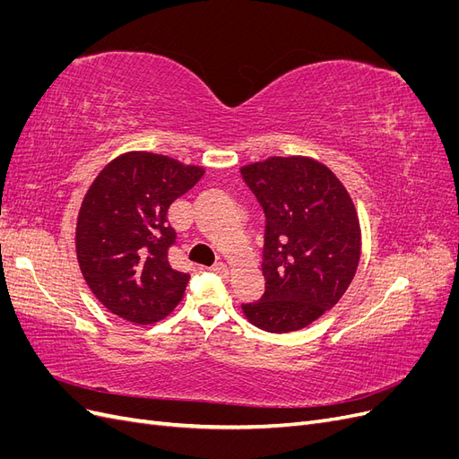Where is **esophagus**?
<instances>
[{
	"mask_svg": "<svg viewBox=\"0 0 459 459\" xmlns=\"http://www.w3.org/2000/svg\"><path fill=\"white\" fill-rule=\"evenodd\" d=\"M211 270H212L214 273L221 275V277H228V275H230V266H228V264H224V262H216Z\"/></svg>",
	"mask_w": 459,
	"mask_h": 459,
	"instance_id": "esophagus-1",
	"label": "esophagus"
}]
</instances>
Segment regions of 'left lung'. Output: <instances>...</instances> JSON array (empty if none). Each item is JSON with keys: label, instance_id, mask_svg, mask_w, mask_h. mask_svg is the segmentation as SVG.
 <instances>
[{"label": "left lung", "instance_id": "1", "mask_svg": "<svg viewBox=\"0 0 459 459\" xmlns=\"http://www.w3.org/2000/svg\"><path fill=\"white\" fill-rule=\"evenodd\" d=\"M266 214L262 273L266 290L243 304L258 329L289 333L335 307L362 255L359 218L341 179L312 157H270L241 166Z\"/></svg>", "mask_w": 459, "mask_h": 459}]
</instances>
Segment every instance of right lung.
Here are the masks:
<instances>
[{
    "label": "right lung",
    "instance_id": "add662e5",
    "mask_svg": "<svg viewBox=\"0 0 459 459\" xmlns=\"http://www.w3.org/2000/svg\"><path fill=\"white\" fill-rule=\"evenodd\" d=\"M204 169L151 151H128L95 176L76 220V258L95 299L135 325L155 324L179 300L189 275L169 262L170 204Z\"/></svg>",
    "mask_w": 459,
    "mask_h": 459
}]
</instances>
